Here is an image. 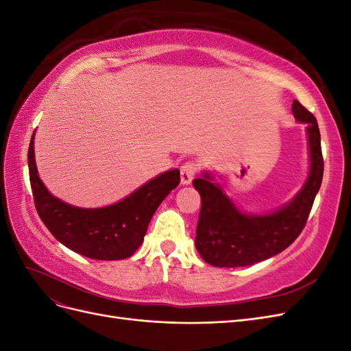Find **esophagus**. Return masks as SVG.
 I'll return each instance as SVG.
<instances>
[{
  "instance_id": "1",
  "label": "esophagus",
  "mask_w": 351,
  "mask_h": 351,
  "mask_svg": "<svg viewBox=\"0 0 351 351\" xmlns=\"http://www.w3.org/2000/svg\"><path fill=\"white\" fill-rule=\"evenodd\" d=\"M180 174H182V184H190L197 174V164L195 161L184 162L180 168Z\"/></svg>"
}]
</instances>
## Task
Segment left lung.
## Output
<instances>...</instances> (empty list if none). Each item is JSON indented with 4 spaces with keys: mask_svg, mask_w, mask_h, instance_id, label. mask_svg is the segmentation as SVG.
I'll list each match as a JSON object with an SVG mask.
<instances>
[{
    "mask_svg": "<svg viewBox=\"0 0 351 351\" xmlns=\"http://www.w3.org/2000/svg\"><path fill=\"white\" fill-rule=\"evenodd\" d=\"M294 119L307 124L311 169L303 189L290 204L267 215H247L236 208L212 176L193 180L202 200L196 228V249L206 263L218 268L247 267L281 253L300 236L322 183L321 133L315 115L299 101Z\"/></svg>",
    "mask_w": 351,
    "mask_h": 351,
    "instance_id": "left-lung-1",
    "label": "left lung"
}]
</instances>
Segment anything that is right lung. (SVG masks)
I'll use <instances>...</instances> for the list:
<instances>
[{
    "label": "right lung",
    "instance_id": "obj_1",
    "mask_svg": "<svg viewBox=\"0 0 351 351\" xmlns=\"http://www.w3.org/2000/svg\"><path fill=\"white\" fill-rule=\"evenodd\" d=\"M32 134L27 164L35 208L45 227L60 243L97 261L130 258L139 249L154 212L180 183V171L162 173L130 196L105 208H77L52 196L40 182Z\"/></svg>",
    "mask_w": 351,
    "mask_h": 351
}]
</instances>
